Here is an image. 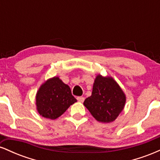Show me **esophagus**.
<instances>
[{
	"label": "esophagus",
	"instance_id": "1",
	"mask_svg": "<svg viewBox=\"0 0 160 160\" xmlns=\"http://www.w3.org/2000/svg\"><path fill=\"white\" fill-rule=\"evenodd\" d=\"M77 99H78V102H83L84 100H85V98H84V97H82V96L78 97V98H77Z\"/></svg>",
	"mask_w": 160,
	"mask_h": 160
}]
</instances>
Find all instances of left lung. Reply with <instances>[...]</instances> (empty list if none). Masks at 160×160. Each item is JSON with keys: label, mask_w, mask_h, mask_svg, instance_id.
<instances>
[{"label": "left lung", "mask_w": 160, "mask_h": 160, "mask_svg": "<svg viewBox=\"0 0 160 160\" xmlns=\"http://www.w3.org/2000/svg\"><path fill=\"white\" fill-rule=\"evenodd\" d=\"M126 95L112 77L98 74L93 83L91 96L84 101V106L101 122H111L124 109Z\"/></svg>", "instance_id": "8db88e82"}]
</instances>
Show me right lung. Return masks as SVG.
<instances>
[{
	"label": "right lung",
	"instance_id": "add662e5",
	"mask_svg": "<svg viewBox=\"0 0 160 160\" xmlns=\"http://www.w3.org/2000/svg\"><path fill=\"white\" fill-rule=\"evenodd\" d=\"M77 102L69 86L58 77L49 78L40 86L36 94L37 111L40 116L56 120Z\"/></svg>",
	"mask_w": 160,
	"mask_h": 160
}]
</instances>
